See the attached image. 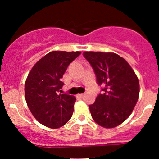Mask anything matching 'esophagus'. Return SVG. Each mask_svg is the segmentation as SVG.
Returning a JSON list of instances; mask_svg holds the SVG:
<instances>
[{"mask_svg": "<svg viewBox=\"0 0 159 159\" xmlns=\"http://www.w3.org/2000/svg\"><path fill=\"white\" fill-rule=\"evenodd\" d=\"M84 93H80V94H78V97L80 98H82L83 97H84Z\"/></svg>", "mask_w": 159, "mask_h": 159, "instance_id": "esophagus-1", "label": "esophagus"}]
</instances>
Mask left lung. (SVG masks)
<instances>
[{"instance_id": "left-lung-1", "label": "left lung", "mask_w": 159, "mask_h": 159, "mask_svg": "<svg viewBox=\"0 0 159 159\" xmlns=\"http://www.w3.org/2000/svg\"><path fill=\"white\" fill-rule=\"evenodd\" d=\"M84 57L94 71L97 82L103 85L93 104V120L104 128H113L131 114L139 94V82L129 63L113 52H84Z\"/></svg>"}]
</instances>
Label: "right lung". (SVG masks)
Masks as SVG:
<instances>
[{
	"label": "right lung",
	"mask_w": 159,
	"mask_h": 159,
	"mask_svg": "<svg viewBox=\"0 0 159 159\" xmlns=\"http://www.w3.org/2000/svg\"><path fill=\"white\" fill-rule=\"evenodd\" d=\"M81 53L51 52L30 71L25 83V98L32 114L41 124L59 128L71 119L76 98L61 93V78L70 63Z\"/></svg>",
	"instance_id": "add662e5"
}]
</instances>
